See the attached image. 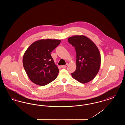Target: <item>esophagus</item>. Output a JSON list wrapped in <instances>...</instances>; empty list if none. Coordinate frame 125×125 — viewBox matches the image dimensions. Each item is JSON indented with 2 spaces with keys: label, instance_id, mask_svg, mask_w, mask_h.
<instances>
[{
  "label": "esophagus",
  "instance_id": "34e87169",
  "mask_svg": "<svg viewBox=\"0 0 125 125\" xmlns=\"http://www.w3.org/2000/svg\"><path fill=\"white\" fill-rule=\"evenodd\" d=\"M67 65H68V64H66L65 65H62L61 67H62V68H66V67L67 66Z\"/></svg>",
  "mask_w": 125,
  "mask_h": 125
}]
</instances>
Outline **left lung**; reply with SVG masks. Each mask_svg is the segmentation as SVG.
<instances>
[{"label":"left lung","mask_w":125,"mask_h":125,"mask_svg":"<svg viewBox=\"0 0 125 125\" xmlns=\"http://www.w3.org/2000/svg\"><path fill=\"white\" fill-rule=\"evenodd\" d=\"M68 41L74 47L76 53V69L72 73V76L81 83H88L99 70V51L94 42L84 35L73 36L68 38Z\"/></svg>","instance_id":"left-lung-1"}]
</instances>
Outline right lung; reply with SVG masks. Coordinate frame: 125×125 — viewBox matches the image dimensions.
<instances>
[{"instance_id": "add662e5", "label": "right lung", "mask_w": 125, "mask_h": 125, "mask_svg": "<svg viewBox=\"0 0 125 125\" xmlns=\"http://www.w3.org/2000/svg\"><path fill=\"white\" fill-rule=\"evenodd\" d=\"M60 40L41 39L32 43L25 51L23 60L24 69L31 82L44 86L54 81L59 69L51 52L60 44Z\"/></svg>"}]
</instances>
